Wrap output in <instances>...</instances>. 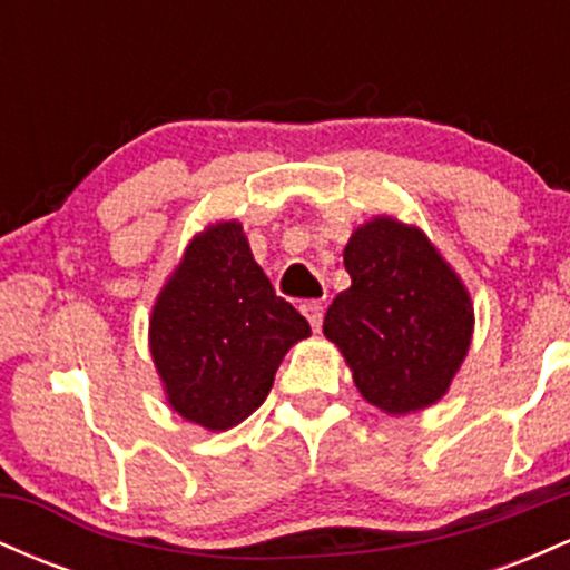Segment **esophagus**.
<instances>
[{
	"mask_svg": "<svg viewBox=\"0 0 570 570\" xmlns=\"http://www.w3.org/2000/svg\"><path fill=\"white\" fill-rule=\"evenodd\" d=\"M299 311H303V316L307 318V324L313 326V332L322 330V322H324V305L322 303L311 299V303L299 305Z\"/></svg>",
	"mask_w": 570,
	"mask_h": 570,
	"instance_id": "1",
	"label": "esophagus"
}]
</instances>
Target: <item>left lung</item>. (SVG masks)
I'll use <instances>...</instances> for the list:
<instances>
[{
    "instance_id": "1",
    "label": "left lung",
    "mask_w": 570,
    "mask_h": 570,
    "mask_svg": "<svg viewBox=\"0 0 570 570\" xmlns=\"http://www.w3.org/2000/svg\"><path fill=\"white\" fill-rule=\"evenodd\" d=\"M343 263L351 286L332 299L324 335L358 394L385 415L440 402L472 345L466 284L421 227L389 214L351 233Z\"/></svg>"
}]
</instances>
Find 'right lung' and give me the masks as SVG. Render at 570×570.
Instances as JSON below:
<instances>
[{"label":"right lung","mask_w":570,"mask_h":570,"mask_svg":"<svg viewBox=\"0 0 570 570\" xmlns=\"http://www.w3.org/2000/svg\"><path fill=\"white\" fill-rule=\"evenodd\" d=\"M311 326L254 259L238 219L193 235L149 313V353L168 407L206 431L246 421Z\"/></svg>","instance_id":"add662e5"}]
</instances>
